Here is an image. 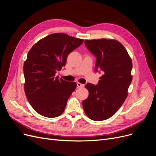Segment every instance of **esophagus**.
<instances>
[{"mask_svg": "<svg viewBox=\"0 0 156 156\" xmlns=\"http://www.w3.org/2000/svg\"><path fill=\"white\" fill-rule=\"evenodd\" d=\"M77 86L78 88H82V87H84V84L78 82V83H77Z\"/></svg>", "mask_w": 156, "mask_h": 156, "instance_id": "1", "label": "esophagus"}]
</instances>
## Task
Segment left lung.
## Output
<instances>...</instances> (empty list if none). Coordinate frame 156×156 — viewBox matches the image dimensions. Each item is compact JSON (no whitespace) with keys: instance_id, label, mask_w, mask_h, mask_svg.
Segmentation results:
<instances>
[{"instance_id":"1","label":"left lung","mask_w":156,"mask_h":156,"mask_svg":"<svg viewBox=\"0 0 156 156\" xmlns=\"http://www.w3.org/2000/svg\"><path fill=\"white\" fill-rule=\"evenodd\" d=\"M88 49L96 56V71L103 75L98 85L87 83L88 97L83 101L90 119L102 121L119 111L127 96L132 81V60L120 42L111 39L84 40Z\"/></svg>"}]
</instances>
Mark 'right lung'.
Wrapping results in <instances>:
<instances>
[{
	"label": "right lung",
	"instance_id": "obj_1",
	"mask_svg": "<svg viewBox=\"0 0 156 156\" xmlns=\"http://www.w3.org/2000/svg\"><path fill=\"white\" fill-rule=\"evenodd\" d=\"M83 39L54 33L41 39L28 53L23 66L24 89L28 101L41 116L55 118L62 114L75 82L55 77L66 63L68 55L81 45Z\"/></svg>",
	"mask_w": 156,
	"mask_h": 156
}]
</instances>
